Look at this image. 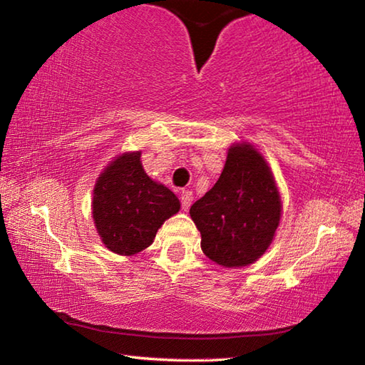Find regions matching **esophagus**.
<instances>
[{"label": "esophagus", "mask_w": 365, "mask_h": 365, "mask_svg": "<svg viewBox=\"0 0 365 365\" xmlns=\"http://www.w3.org/2000/svg\"><path fill=\"white\" fill-rule=\"evenodd\" d=\"M191 202H193V193L191 191H182V207L185 211H188Z\"/></svg>", "instance_id": "1"}]
</instances>
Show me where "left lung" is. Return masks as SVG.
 Here are the masks:
<instances>
[{
    "instance_id": "8db88e82",
    "label": "left lung",
    "mask_w": 365,
    "mask_h": 365,
    "mask_svg": "<svg viewBox=\"0 0 365 365\" xmlns=\"http://www.w3.org/2000/svg\"><path fill=\"white\" fill-rule=\"evenodd\" d=\"M201 250L225 269L255 264L272 245L282 219L274 174L257 148L238 141L228 148L224 170L190 207Z\"/></svg>"
}]
</instances>
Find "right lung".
<instances>
[{
	"instance_id": "right-lung-1",
	"label": "right lung",
	"mask_w": 365,
	"mask_h": 365,
	"mask_svg": "<svg viewBox=\"0 0 365 365\" xmlns=\"http://www.w3.org/2000/svg\"><path fill=\"white\" fill-rule=\"evenodd\" d=\"M178 211V197L148 177L141 151L117 154L96 178L91 214L103 245L115 255L146 250L160 225Z\"/></svg>"
}]
</instances>
